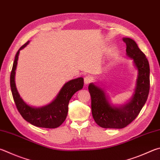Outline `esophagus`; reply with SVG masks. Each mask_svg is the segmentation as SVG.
Masks as SVG:
<instances>
[{"label": "esophagus", "mask_w": 160, "mask_h": 160, "mask_svg": "<svg viewBox=\"0 0 160 160\" xmlns=\"http://www.w3.org/2000/svg\"><path fill=\"white\" fill-rule=\"evenodd\" d=\"M84 82H85V85H88L90 82H92V78L90 76H89V75H88V76H85V78H84Z\"/></svg>", "instance_id": "1"}]
</instances>
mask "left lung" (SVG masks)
<instances>
[{
  "label": "left lung",
  "mask_w": 160,
  "mask_h": 160,
  "mask_svg": "<svg viewBox=\"0 0 160 160\" xmlns=\"http://www.w3.org/2000/svg\"><path fill=\"white\" fill-rule=\"evenodd\" d=\"M126 52L133 59L138 71L135 94L129 103L122 108L110 105L103 90L90 84L88 87L92 99L93 118L98 126L103 128L122 129L135 120L146 103L150 91V66L146 55L138 48L134 40L125 38Z\"/></svg>",
  "instance_id": "8db88e82"
}]
</instances>
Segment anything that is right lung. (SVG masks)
<instances>
[{
	"instance_id": "1",
	"label": "right lung",
	"mask_w": 160,
	"mask_h": 160,
	"mask_svg": "<svg viewBox=\"0 0 160 160\" xmlns=\"http://www.w3.org/2000/svg\"><path fill=\"white\" fill-rule=\"evenodd\" d=\"M28 44V42H26L17 51L12 68L10 88L14 101L22 118L34 126L43 128H57L66 120L68 114L69 101L75 92L83 88L84 79L82 78H79L66 83L58 94L57 98L48 106L42 108H33L27 105L22 99L17 92L14 82V75L19 51Z\"/></svg>"
}]
</instances>
